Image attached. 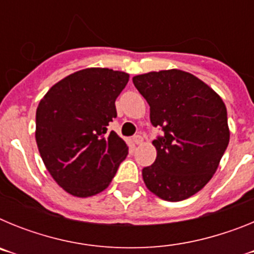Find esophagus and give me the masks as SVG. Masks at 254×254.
Returning <instances> with one entry per match:
<instances>
[{
	"instance_id": "obj_1",
	"label": "esophagus",
	"mask_w": 254,
	"mask_h": 254,
	"mask_svg": "<svg viewBox=\"0 0 254 254\" xmlns=\"http://www.w3.org/2000/svg\"><path fill=\"white\" fill-rule=\"evenodd\" d=\"M133 142L136 143V145H140V143H142V137H141L140 134H136V136H133Z\"/></svg>"
}]
</instances>
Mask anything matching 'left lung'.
<instances>
[{"mask_svg": "<svg viewBox=\"0 0 254 254\" xmlns=\"http://www.w3.org/2000/svg\"><path fill=\"white\" fill-rule=\"evenodd\" d=\"M134 86L150 105V121L164 132L152 141L156 159L142 169L146 187L177 202L202 190L216 172L230 132L223 99L181 69L137 75Z\"/></svg>", "mask_w": 254, "mask_h": 254, "instance_id": "1", "label": "left lung"}]
</instances>
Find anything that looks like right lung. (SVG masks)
<instances>
[{"label":"right lung","mask_w":254,"mask_h":254,"mask_svg":"<svg viewBox=\"0 0 254 254\" xmlns=\"http://www.w3.org/2000/svg\"><path fill=\"white\" fill-rule=\"evenodd\" d=\"M128 77L109 68L81 69L53 85L38 105L40 156L57 185L72 196L104 190L128 154L125 141L107 132Z\"/></svg>","instance_id":"obj_1"}]
</instances>
